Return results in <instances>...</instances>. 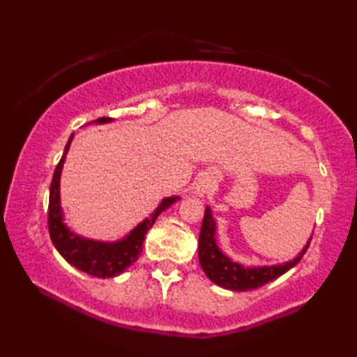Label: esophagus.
<instances>
[{
	"label": "esophagus",
	"instance_id": "esophagus-1",
	"mask_svg": "<svg viewBox=\"0 0 357 357\" xmlns=\"http://www.w3.org/2000/svg\"><path fill=\"white\" fill-rule=\"evenodd\" d=\"M211 185H213L211 179H209V178H202L199 181V184H197V194H199V195L208 194V192L211 190Z\"/></svg>",
	"mask_w": 357,
	"mask_h": 357
}]
</instances>
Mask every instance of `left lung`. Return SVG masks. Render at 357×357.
<instances>
[{
    "mask_svg": "<svg viewBox=\"0 0 357 357\" xmlns=\"http://www.w3.org/2000/svg\"><path fill=\"white\" fill-rule=\"evenodd\" d=\"M310 241L298 252L296 259L286 264L264 265V267H243L241 264L234 262L219 250L216 243V220L213 219L211 209L206 206L199 236V260L205 275L214 284L230 291H252L284 275L292 267H296L301 262L303 254L307 252Z\"/></svg>",
    "mask_w": 357,
    "mask_h": 357,
    "instance_id": "obj_1",
    "label": "left lung"
}]
</instances>
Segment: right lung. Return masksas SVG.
I'll list each match as a JSON object with an SVG mask.
<instances>
[{
  "label": "right lung",
  "instance_id": "obj_1",
  "mask_svg": "<svg viewBox=\"0 0 357 357\" xmlns=\"http://www.w3.org/2000/svg\"><path fill=\"white\" fill-rule=\"evenodd\" d=\"M112 119L100 117L95 123H107ZM75 133L71 135L70 139L65 146V152L61 155L59 165L54 172L52 183H50V194H49V234L56 251L61 254L68 264L73 267L84 271V273L97 276V278H112V276L121 275L123 270L130 267L133 262H137L138 256L143 251V241L149 229L154 225L158 214L165 211L167 208L173 205L174 202L179 200V197H168L163 199L160 205L155 208V211L146 218L143 222L138 224L126 238L119 241H97L84 238V236L76 235L66 227L63 222V211L60 206V174L63 168L66 152L70 149Z\"/></svg>",
  "mask_w": 357,
  "mask_h": 357
}]
</instances>
